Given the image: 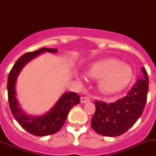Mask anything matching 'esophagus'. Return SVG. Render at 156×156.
<instances>
[{"label": "esophagus", "mask_w": 156, "mask_h": 156, "mask_svg": "<svg viewBox=\"0 0 156 156\" xmlns=\"http://www.w3.org/2000/svg\"><path fill=\"white\" fill-rule=\"evenodd\" d=\"M80 101L81 103H87L88 101H90V98L87 97H81Z\"/></svg>", "instance_id": "esophagus-1"}]
</instances>
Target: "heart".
<instances>
[{
  "mask_svg": "<svg viewBox=\"0 0 156 156\" xmlns=\"http://www.w3.org/2000/svg\"><path fill=\"white\" fill-rule=\"evenodd\" d=\"M90 77L100 79V90L106 94L118 93L127 87L133 77V70L126 63L114 58L101 59L93 63L86 71Z\"/></svg>",
  "mask_w": 156,
  "mask_h": 156,
  "instance_id": "obj_1",
  "label": "heart"
}]
</instances>
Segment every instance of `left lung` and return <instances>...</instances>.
Wrapping results in <instances>:
<instances>
[{
    "instance_id": "8db88e82",
    "label": "left lung",
    "mask_w": 156,
    "mask_h": 156,
    "mask_svg": "<svg viewBox=\"0 0 156 156\" xmlns=\"http://www.w3.org/2000/svg\"><path fill=\"white\" fill-rule=\"evenodd\" d=\"M138 78L126 96L112 103L95 101V113L91 127L98 134L117 137L126 132L142 115L148 91V76L141 68Z\"/></svg>"
}]
</instances>
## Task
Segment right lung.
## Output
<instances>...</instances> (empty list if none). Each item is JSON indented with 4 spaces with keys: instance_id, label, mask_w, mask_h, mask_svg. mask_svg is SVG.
<instances>
[{
    "instance_id": "add662e5",
    "label": "right lung",
    "mask_w": 156,
    "mask_h": 156,
    "mask_svg": "<svg viewBox=\"0 0 156 156\" xmlns=\"http://www.w3.org/2000/svg\"><path fill=\"white\" fill-rule=\"evenodd\" d=\"M44 52L57 53L58 49L42 48L40 50L28 52L21 56L9 73L7 87L8 102L14 118L27 132L40 137L54 134L58 131L64 125L70 109L80 101V96L76 93L66 92L49 111L41 115H29L22 109L16 98V85L18 76L27 63Z\"/></svg>"
}]
</instances>
